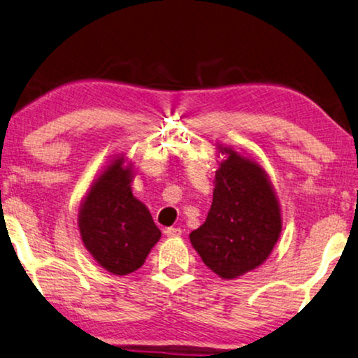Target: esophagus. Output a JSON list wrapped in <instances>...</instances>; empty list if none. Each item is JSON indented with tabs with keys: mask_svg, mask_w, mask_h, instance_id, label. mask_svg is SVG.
I'll return each instance as SVG.
<instances>
[{
	"mask_svg": "<svg viewBox=\"0 0 358 358\" xmlns=\"http://www.w3.org/2000/svg\"><path fill=\"white\" fill-rule=\"evenodd\" d=\"M164 234L168 237H178L182 234V229L180 227H168V229H164Z\"/></svg>",
	"mask_w": 358,
	"mask_h": 358,
	"instance_id": "1",
	"label": "esophagus"
}]
</instances>
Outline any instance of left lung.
<instances>
[{"instance_id":"left-lung-1","label":"left lung","mask_w":358,"mask_h":358,"mask_svg":"<svg viewBox=\"0 0 358 358\" xmlns=\"http://www.w3.org/2000/svg\"><path fill=\"white\" fill-rule=\"evenodd\" d=\"M217 148L227 158L215 174L210 213L190 232V242L211 271L234 279L269 257L282 229L281 210L260 164L232 148Z\"/></svg>"}]
</instances>
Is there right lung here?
Instances as JSON below:
<instances>
[{"instance_id": "obj_1", "label": "right lung", "mask_w": 358, "mask_h": 358, "mask_svg": "<svg viewBox=\"0 0 358 358\" xmlns=\"http://www.w3.org/2000/svg\"><path fill=\"white\" fill-rule=\"evenodd\" d=\"M132 168L113 159L87 194L79 213L82 242L113 274L124 276L143 265L162 231L147 206L132 194Z\"/></svg>"}]
</instances>
